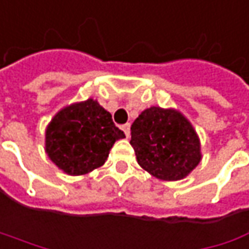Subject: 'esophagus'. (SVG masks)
<instances>
[{
    "instance_id": "obj_1",
    "label": "esophagus",
    "mask_w": 249,
    "mask_h": 249,
    "mask_svg": "<svg viewBox=\"0 0 249 249\" xmlns=\"http://www.w3.org/2000/svg\"><path fill=\"white\" fill-rule=\"evenodd\" d=\"M121 128H123V131L125 132L126 138H129V134H131V124H129V123H126V124L123 125Z\"/></svg>"
}]
</instances>
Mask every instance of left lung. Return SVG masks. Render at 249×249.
I'll list each match as a JSON object with an SVG mask.
<instances>
[{
	"label": "left lung",
	"mask_w": 249,
	"mask_h": 249,
	"mask_svg": "<svg viewBox=\"0 0 249 249\" xmlns=\"http://www.w3.org/2000/svg\"><path fill=\"white\" fill-rule=\"evenodd\" d=\"M139 166L157 178L177 181L200 161V143L189 121L176 110L150 107L131 125Z\"/></svg>",
	"instance_id": "8db88e82"
}]
</instances>
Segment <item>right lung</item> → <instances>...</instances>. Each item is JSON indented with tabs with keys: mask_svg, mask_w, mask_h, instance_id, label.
<instances>
[{
	"mask_svg": "<svg viewBox=\"0 0 249 249\" xmlns=\"http://www.w3.org/2000/svg\"><path fill=\"white\" fill-rule=\"evenodd\" d=\"M125 134L111 114L92 99L65 107L46 131V152L70 176H82L103 166L115 141Z\"/></svg>",
	"mask_w": 249,
	"mask_h": 249,
	"instance_id": "right-lung-1",
	"label": "right lung"
}]
</instances>
